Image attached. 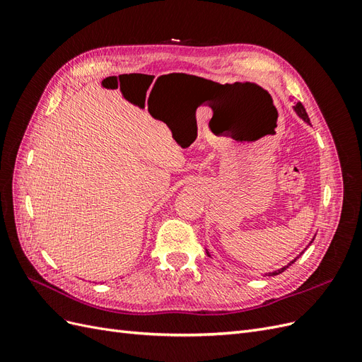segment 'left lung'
Listing matches in <instances>:
<instances>
[{
	"mask_svg": "<svg viewBox=\"0 0 362 362\" xmlns=\"http://www.w3.org/2000/svg\"><path fill=\"white\" fill-rule=\"evenodd\" d=\"M293 110L296 112V115H298V116L303 120L305 124L311 125V122H310V117H308V115H306V112H305V107H303L300 103H294V104H293ZM313 240H314V238H313ZM311 243H313V242H311ZM311 243H310V245H311ZM310 245H308V246H310ZM302 254H303V252H302ZM206 255H208V257H211V255H210V252H208V250H206ZM299 257H300V255H299ZM299 257H296L293 261H290L287 266H284V267H281V269H278V270H275V272H269V273H266L264 276H275V275H279V273H282V272L286 270L288 266H291L293 262H294L296 259H298Z\"/></svg>",
	"mask_w": 362,
	"mask_h": 362,
	"instance_id": "obj_1",
	"label": "left lung"
}]
</instances>
